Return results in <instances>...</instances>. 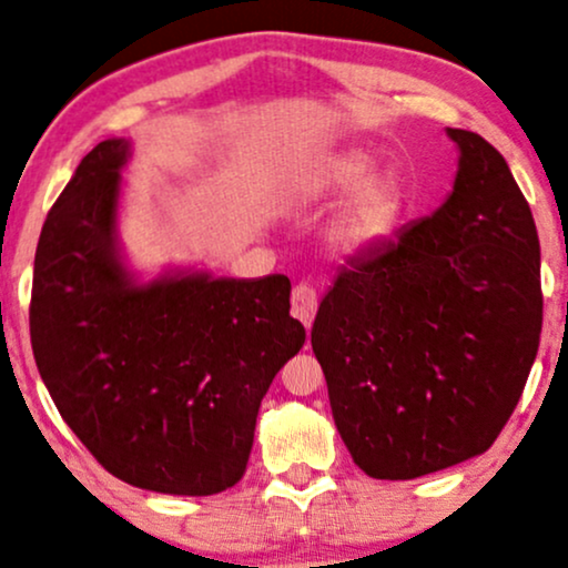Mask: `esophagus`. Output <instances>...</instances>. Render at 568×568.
Wrapping results in <instances>:
<instances>
[{"mask_svg": "<svg viewBox=\"0 0 568 568\" xmlns=\"http://www.w3.org/2000/svg\"><path fill=\"white\" fill-rule=\"evenodd\" d=\"M291 306L301 325L312 327L314 312H317V291H314L308 283H296L291 293Z\"/></svg>", "mask_w": 568, "mask_h": 568, "instance_id": "obj_1", "label": "esophagus"}]
</instances>
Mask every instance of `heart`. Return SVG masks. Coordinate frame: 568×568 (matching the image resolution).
I'll use <instances>...</instances> for the list:
<instances>
[{
  "label": "heart",
  "mask_w": 568,
  "mask_h": 568,
  "mask_svg": "<svg viewBox=\"0 0 568 568\" xmlns=\"http://www.w3.org/2000/svg\"><path fill=\"white\" fill-rule=\"evenodd\" d=\"M375 160L362 149H348L322 164L314 175V191L341 193L354 189L362 180V186L346 201L337 214L333 235L346 248H369L383 243L396 231L400 210H404V193L393 175H377L367 182Z\"/></svg>",
  "instance_id": "obj_1"
}]
</instances>
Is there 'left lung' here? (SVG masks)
<instances>
[{
    "label": "left lung",
    "mask_w": 568,
    "mask_h": 568,
    "mask_svg": "<svg viewBox=\"0 0 568 568\" xmlns=\"http://www.w3.org/2000/svg\"><path fill=\"white\" fill-rule=\"evenodd\" d=\"M448 135L462 152L454 193L337 272L312 327L337 433L375 479L485 454L540 346L532 210L493 143Z\"/></svg>",
    "instance_id": "1"
}]
</instances>
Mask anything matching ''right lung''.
Listing matches in <instances>:
<instances>
[{
	"mask_svg": "<svg viewBox=\"0 0 568 568\" xmlns=\"http://www.w3.org/2000/svg\"><path fill=\"white\" fill-rule=\"evenodd\" d=\"M125 160L128 141L99 143L47 214L28 308L36 367L110 475L214 495L246 471L264 393L306 329L285 275L133 285L114 251Z\"/></svg>",
	"mask_w": 568,
	"mask_h": 568,
	"instance_id": "obj_1",
	"label": "right lung"
}]
</instances>
